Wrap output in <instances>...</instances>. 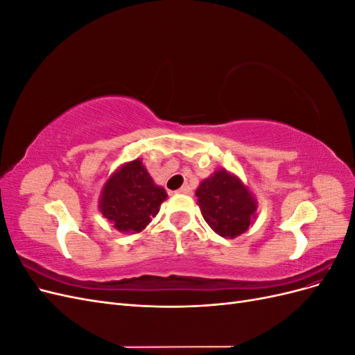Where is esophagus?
I'll return each mask as SVG.
<instances>
[{
    "mask_svg": "<svg viewBox=\"0 0 355 355\" xmlns=\"http://www.w3.org/2000/svg\"><path fill=\"white\" fill-rule=\"evenodd\" d=\"M191 187L189 185H184L182 188H179L178 191H176V194H191Z\"/></svg>",
    "mask_w": 355,
    "mask_h": 355,
    "instance_id": "esophagus-1",
    "label": "esophagus"
}]
</instances>
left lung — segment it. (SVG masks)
I'll return each instance as SVG.
<instances>
[{
    "instance_id": "8db88e82",
    "label": "left lung",
    "mask_w": 355,
    "mask_h": 355,
    "mask_svg": "<svg viewBox=\"0 0 355 355\" xmlns=\"http://www.w3.org/2000/svg\"><path fill=\"white\" fill-rule=\"evenodd\" d=\"M204 220L223 239H235L249 230L257 202L243 182L227 170H216L196 191Z\"/></svg>"
}]
</instances>
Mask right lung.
<instances>
[{
  "label": "right lung",
  "instance_id": "add662e5",
  "mask_svg": "<svg viewBox=\"0 0 355 355\" xmlns=\"http://www.w3.org/2000/svg\"><path fill=\"white\" fill-rule=\"evenodd\" d=\"M167 198L163 187L154 184L141 159L123 164L106 180L99 210L120 232H141L157 216Z\"/></svg>",
  "mask_w": 355,
  "mask_h": 355
}]
</instances>
